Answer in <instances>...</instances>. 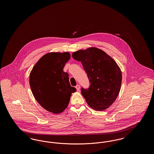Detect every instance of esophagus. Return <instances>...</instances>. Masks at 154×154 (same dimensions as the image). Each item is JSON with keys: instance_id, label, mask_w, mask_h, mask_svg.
I'll return each mask as SVG.
<instances>
[{"instance_id": "1", "label": "esophagus", "mask_w": 154, "mask_h": 154, "mask_svg": "<svg viewBox=\"0 0 154 154\" xmlns=\"http://www.w3.org/2000/svg\"><path fill=\"white\" fill-rule=\"evenodd\" d=\"M75 88H76V89H77V91H80V86L79 85H77L75 86Z\"/></svg>"}]
</instances>
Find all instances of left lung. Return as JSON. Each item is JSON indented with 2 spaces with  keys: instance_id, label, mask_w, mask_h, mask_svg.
<instances>
[{
  "instance_id": "8db88e82",
  "label": "left lung",
  "mask_w": 154,
  "mask_h": 154,
  "mask_svg": "<svg viewBox=\"0 0 154 154\" xmlns=\"http://www.w3.org/2000/svg\"><path fill=\"white\" fill-rule=\"evenodd\" d=\"M72 57L80 61L87 74L90 86L81 88V94L94 110L103 111L116 100L119 93L122 73L116 61L100 49L90 47L74 52Z\"/></svg>"
}]
</instances>
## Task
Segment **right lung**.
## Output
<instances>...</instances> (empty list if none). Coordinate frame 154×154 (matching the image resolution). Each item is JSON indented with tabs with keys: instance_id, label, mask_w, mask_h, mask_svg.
Listing matches in <instances>:
<instances>
[{
	"instance_id": "1",
	"label": "right lung",
	"mask_w": 154,
	"mask_h": 154,
	"mask_svg": "<svg viewBox=\"0 0 154 154\" xmlns=\"http://www.w3.org/2000/svg\"><path fill=\"white\" fill-rule=\"evenodd\" d=\"M70 58L68 52H50L40 59L29 75V84L37 102L54 114L63 112L76 89L71 87L63 67Z\"/></svg>"
}]
</instances>
